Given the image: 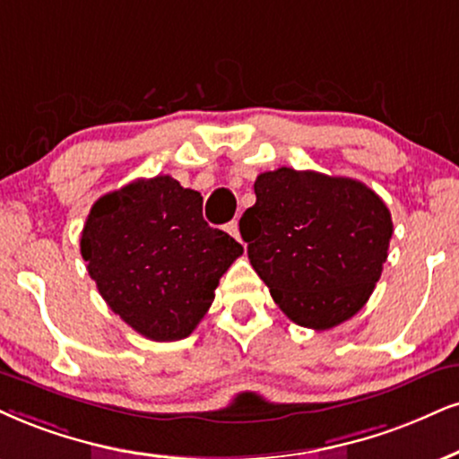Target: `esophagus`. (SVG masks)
<instances>
[{"instance_id": "obj_1", "label": "esophagus", "mask_w": 459, "mask_h": 459, "mask_svg": "<svg viewBox=\"0 0 459 459\" xmlns=\"http://www.w3.org/2000/svg\"><path fill=\"white\" fill-rule=\"evenodd\" d=\"M225 230H228L230 236H234L236 240H240V230H238V221H230L228 225H225Z\"/></svg>"}]
</instances>
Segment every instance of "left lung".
I'll list each match as a JSON object with an SVG mask.
<instances>
[{
	"instance_id": "left-lung-1",
	"label": "left lung",
	"mask_w": 459,
	"mask_h": 459,
	"mask_svg": "<svg viewBox=\"0 0 459 459\" xmlns=\"http://www.w3.org/2000/svg\"><path fill=\"white\" fill-rule=\"evenodd\" d=\"M240 219L247 253L293 324L330 330L364 307L381 279L392 214L370 186L313 169L259 174Z\"/></svg>"
}]
</instances>
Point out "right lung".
<instances>
[{
  "label": "right lung",
  "instance_id": "1",
  "mask_svg": "<svg viewBox=\"0 0 459 459\" xmlns=\"http://www.w3.org/2000/svg\"><path fill=\"white\" fill-rule=\"evenodd\" d=\"M81 255L112 313L144 338L169 342L195 330L242 245L204 221L197 191L163 174L101 195Z\"/></svg>",
  "mask_w": 459,
  "mask_h": 459
}]
</instances>
